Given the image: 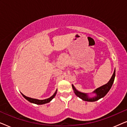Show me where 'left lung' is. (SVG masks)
Masks as SVG:
<instances>
[{
    "instance_id": "left-lung-1",
    "label": "left lung",
    "mask_w": 127,
    "mask_h": 127,
    "mask_svg": "<svg viewBox=\"0 0 127 127\" xmlns=\"http://www.w3.org/2000/svg\"><path fill=\"white\" fill-rule=\"evenodd\" d=\"M116 76V71L114 70L113 74L111 77L110 80L109 81V82L103 86H102L100 87L96 88V90H95L93 93V94H95V96L93 97H90L88 95V94L87 93H81L80 91H79L78 90L76 89V88L74 87L73 85H72V88L73 90L74 93L76 95V96H77L79 98H80L81 99L84 100V101H87V102H95L96 101L99 99L103 98L107 94V93L109 91V90H110L111 87H112L113 84L114 83V78H115Z\"/></svg>"
}]
</instances>
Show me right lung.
Wrapping results in <instances>:
<instances>
[{"instance_id":"obj_1","label":"right lung","mask_w":127,"mask_h":127,"mask_svg":"<svg viewBox=\"0 0 127 127\" xmlns=\"http://www.w3.org/2000/svg\"><path fill=\"white\" fill-rule=\"evenodd\" d=\"M57 91V90H56V91L55 92V93L54 94L52 95L51 97H50L49 98L46 99H43V100H39V99H37L29 98V97L25 96V95L22 94V96H23L24 98L26 99H27V100H28L29 102H30L31 103L36 104V105H43V104L47 103H48V102H50V101H51V100L53 99L54 98L55 95H56Z\"/></svg>"}]
</instances>
